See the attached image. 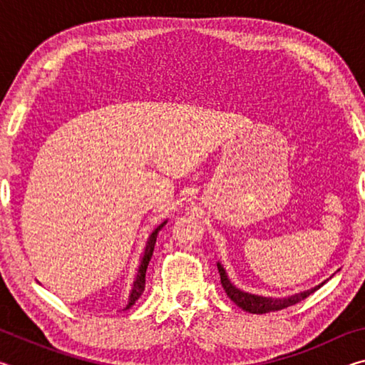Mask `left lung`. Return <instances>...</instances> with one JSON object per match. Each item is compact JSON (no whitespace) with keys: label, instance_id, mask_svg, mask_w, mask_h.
Here are the masks:
<instances>
[{"label":"left lung","instance_id":"8db88e82","mask_svg":"<svg viewBox=\"0 0 365 365\" xmlns=\"http://www.w3.org/2000/svg\"><path fill=\"white\" fill-rule=\"evenodd\" d=\"M217 269L220 274V283H222V287H224L228 298H230L238 307H242L243 311L251 312V314H265V312H272V311H282V309L293 306V304H296V302L306 299L309 294L317 292V289L325 283V282H322L317 287L306 289V292L296 293L293 296H288V298H265V296H257V294L242 292V289L235 287L233 283L228 280L225 269L222 267L220 262H217Z\"/></svg>","mask_w":365,"mask_h":365}]
</instances>
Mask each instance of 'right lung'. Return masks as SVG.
Wrapping results in <instances>:
<instances>
[{
    "instance_id": "obj_1",
    "label": "right lung",
    "mask_w": 365,
    "mask_h": 365,
    "mask_svg": "<svg viewBox=\"0 0 365 365\" xmlns=\"http://www.w3.org/2000/svg\"><path fill=\"white\" fill-rule=\"evenodd\" d=\"M165 224H168V220H164L163 224L154 228L153 233L150 235V238H148L146 248H145V252H143V257H141L140 267H138V272H137V277H135L133 285H132V289H130V294H128V302H127V306L123 307V309H130L135 304V301H137L140 296L143 294V292H145V287H146V279H145V277H146L148 264H150V261H151V256H153V251H154V245H156L158 233H159L160 228H163Z\"/></svg>"
}]
</instances>
